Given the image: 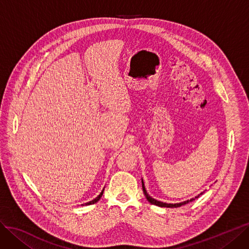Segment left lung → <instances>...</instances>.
<instances>
[{"mask_svg":"<svg viewBox=\"0 0 249 249\" xmlns=\"http://www.w3.org/2000/svg\"><path fill=\"white\" fill-rule=\"evenodd\" d=\"M142 191H143V194H144V196H145L146 200H148L151 204L157 205V206H159V207H180L181 205L188 204L189 202H191V201H193V200H195V199H196V198H198L200 195L203 194V193H200V195L196 196L195 198H192V199H190V200L183 201V202H179V203H165V202H161V201H158V200L154 199L153 197H151V196L148 194V192H146L145 188H144V183H143V180H142Z\"/></svg>","mask_w":249,"mask_h":249,"instance_id":"1","label":"left lung"}]
</instances>
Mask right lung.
<instances>
[{
  "label": "right lung",
  "instance_id": "right-lung-1",
  "mask_svg": "<svg viewBox=\"0 0 249 249\" xmlns=\"http://www.w3.org/2000/svg\"><path fill=\"white\" fill-rule=\"evenodd\" d=\"M104 191H105V189H103V191H101L100 194H99L95 199H93L92 201H89V202H87V203H85V204H82V205H91V204H94V203H96V202L101 198V196H103V194H104Z\"/></svg>",
  "mask_w": 249,
  "mask_h": 249
}]
</instances>
